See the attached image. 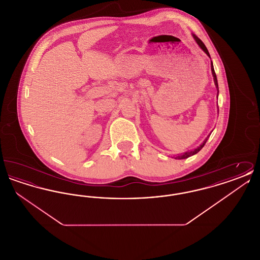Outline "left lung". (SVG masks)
<instances>
[{
    "label": "left lung",
    "mask_w": 260,
    "mask_h": 260,
    "mask_svg": "<svg viewBox=\"0 0 260 260\" xmlns=\"http://www.w3.org/2000/svg\"><path fill=\"white\" fill-rule=\"evenodd\" d=\"M195 38V40H196V42L198 43L199 46L201 47V49L204 50L209 56H210V53H209V50L208 49L206 48V46H205V44L199 39L198 37H196V36H194ZM211 72H212V75H213V79H214V84H215V86L217 87V89H218V84H217V78H216V74H215V72H214V68H213V65H212V62H211ZM210 137V136H208L206 139H205V141L203 142V144H201L200 146H199L198 148L195 149V150H192V151H189V152H186L184 154H180V155H178V156H176L175 157V159H186V158H188V157H190V156H193V155H195V154H197L199 151L201 150V149L203 148L204 146H205V144H206V142H207V140H208V138Z\"/></svg>",
    "instance_id": "left-lung-1"
}]
</instances>
